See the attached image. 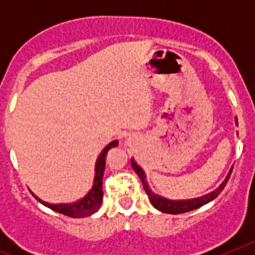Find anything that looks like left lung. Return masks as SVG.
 Here are the masks:
<instances>
[{"instance_id":"8db88e82","label":"left lung","mask_w":255,"mask_h":255,"mask_svg":"<svg viewBox=\"0 0 255 255\" xmlns=\"http://www.w3.org/2000/svg\"><path fill=\"white\" fill-rule=\"evenodd\" d=\"M131 166L134 168V171L138 173V176L140 177L141 180V184H143V188L147 193L148 198H149L150 203L154 208H157L158 211L163 212V213H171V215H180V213H185V212H190V211H194V209L199 208V207L204 206V204L209 203L211 200H213L215 198L218 197L221 191L224 190V188L226 186L227 181L230 179V175L233 172V168L230 170L229 175L226 176V179L224 180V182L218 186L216 190H213L212 193L209 194L203 195V197L200 198H195V199H188V200H170V199H166V198H162L159 195L154 194L152 190L149 189L148 186V182L147 179H145V173H144L143 168L136 164V162L134 159H131Z\"/></svg>"}]
</instances>
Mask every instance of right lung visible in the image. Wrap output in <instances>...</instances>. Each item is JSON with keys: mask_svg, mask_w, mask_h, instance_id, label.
Returning a JSON list of instances; mask_svg holds the SVG:
<instances>
[{"mask_svg": "<svg viewBox=\"0 0 255 255\" xmlns=\"http://www.w3.org/2000/svg\"><path fill=\"white\" fill-rule=\"evenodd\" d=\"M119 141L115 140L108 144L107 147L101 152V154L98 155V159L96 162V176H94V182L93 188L89 190L87 195L84 198H82L78 202H74L71 204H51L46 203L43 200H40L39 198H37L38 202L43 204V206L48 207L52 211H56L61 215L69 216V217L73 218H82L87 217V216L93 215L94 212H97L100 209L101 204H102L103 199V190H102V180H103V172H105V166H106V154L111 148L116 147Z\"/></svg>", "mask_w": 255, "mask_h": 255, "instance_id": "add662e5", "label": "right lung"}]
</instances>
